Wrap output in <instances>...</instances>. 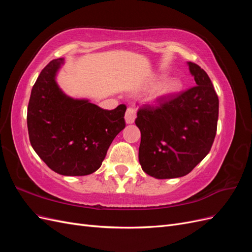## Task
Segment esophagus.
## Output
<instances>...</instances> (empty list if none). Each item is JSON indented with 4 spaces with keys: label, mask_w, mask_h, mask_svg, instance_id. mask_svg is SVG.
Listing matches in <instances>:
<instances>
[{
    "label": "esophagus",
    "mask_w": 252,
    "mask_h": 252,
    "mask_svg": "<svg viewBox=\"0 0 252 252\" xmlns=\"http://www.w3.org/2000/svg\"><path fill=\"white\" fill-rule=\"evenodd\" d=\"M136 118V111L134 108L129 107L125 113V120L127 124H132Z\"/></svg>",
    "instance_id": "34e87169"
}]
</instances>
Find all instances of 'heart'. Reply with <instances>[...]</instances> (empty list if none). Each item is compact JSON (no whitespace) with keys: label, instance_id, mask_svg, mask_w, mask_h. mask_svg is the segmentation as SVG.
Masks as SVG:
<instances>
[{"label":"heart","instance_id":"1","mask_svg":"<svg viewBox=\"0 0 252 252\" xmlns=\"http://www.w3.org/2000/svg\"><path fill=\"white\" fill-rule=\"evenodd\" d=\"M182 83L177 78H170L165 80L163 83L159 84V85L155 89L154 93H152V98L155 100H158V98H163L166 96H169L171 94H174L175 93L181 89Z\"/></svg>","mask_w":252,"mask_h":252}]
</instances>
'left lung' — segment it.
Wrapping results in <instances>:
<instances>
[{
  "instance_id": "1",
  "label": "left lung",
  "mask_w": 252,
  "mask_h": 252,
  "mask_svg": "<svg viewBox=\"0 0 252 252\" xmlns=\"http://www.w3.org/2000/svg\"><path fill=\"white\" fill-rule=\"evenodd\" d=\"M189 70L196 85L144 104L136 113L141 130L139 161L157 179L184 177L208 155L217 133L219 97L208 74L195 63Z\"/></svg>"
}]
</instances>
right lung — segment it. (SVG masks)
I'll use <instances>...</instances> for the list:
<instances>
[{"label":"right lung","instance_id":"1","mask_svg":"<svg viewBox=\"0 0 252 252\" xmlns=\"http://www.w3.org/2000/svg\"><path fill=\"white\" fill-rule=\"evenodd\" d=\"M63 59L52 60L37 77L27 108L32 148L50 169L70 177L100 168L117 134L125 128L126 105L106 110L67 96L56 82Z\"/></svg>","mask_w":252,"mask_h":252}]
</instances>
